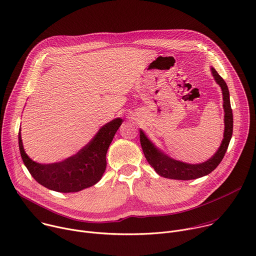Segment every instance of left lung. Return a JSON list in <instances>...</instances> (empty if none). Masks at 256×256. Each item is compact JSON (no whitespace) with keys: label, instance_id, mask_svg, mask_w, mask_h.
<instances>
[{"label":"left lung","instance_id":"1","mask_svg":"<svg viewBox=\"0 0 256 256\" xmlns=\"http://www.w3.org/2000/svg\"><path fill=\"white\" fill-rule=\"evenodd\" d=\"M211 72L214 80L220 86L223 94L225 129L221 145L215 154L207 162L196 164H186L168 156L166 153L153 144L152 141L142 131V129H140V143L145 158L160 176L180 180H196L205 176L212 172L219 166L225 156L233 133V114L230 104V94L225 80L219 76L216 70L211 68Z\"/></svg>","mask_w":256,"mask_h":256}]
</instances>
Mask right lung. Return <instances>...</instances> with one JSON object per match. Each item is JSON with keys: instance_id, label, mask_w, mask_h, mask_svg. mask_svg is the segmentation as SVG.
<instances>
[{"instance_id": "right-lung-1", "label": "right lung", "mask_w": 256, "mask_h": 256, "mask_svg": "<svg viewBox=\"0 0 256 256\" xmlns=\"http://www.w3.org/2000/svg\"><path fill=\"white\" fill-rule=\"evenodd\" d=\"M122 122L121 118H116L105 124L74 156L54 164H39L26 154L20 129L18 139L22 160L34 180L43 186L60 192H80L96 184L103 176L108 148Z\"/></svg>"}]
</instances>
